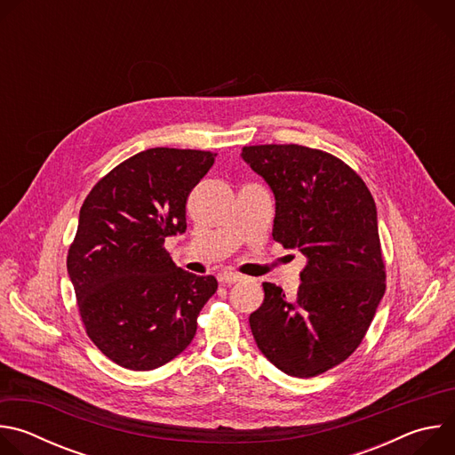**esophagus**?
Returning a JSON list of instances; mask_svg holds the SVG:
<instances>
[{"label":"esophagus","instance_id":"1","mask_svg":"<svg viewBox=\"0 0 455 455\" xmlns=\"http://www.w3.org/2000/svg\"><path fill=\"white\" fill-rule=\"evenodd\" d=\"M220 283L221 284H225V286H230V284H235V283H239V281H243V275H239V274H234V272H223V274H220Z\"/></svg>","mask_w":455,"mask_h":455}]
</instances>
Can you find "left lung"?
Returning <instances> with one entry per match:
<instances>
[{
    "mask_svg": "<svg viewBox=\"0 0 455 455\" xmlns=\"http://www.w3.org/2000/svg\"><path fill=\"white\" fill-rule=\"evenodd\" d=\"M241 156L275 196L274 239L307 259L293 299L263 283L251 335L283 372L322 374L362 344L385 293L374 200L363 180L326 151L267 144L246 146Z\"/></svg>",
    "mask_w": 455,
    "mask_h": 455,
    "instance_id": "1",
    "label": "left lung"
}]
</instances>
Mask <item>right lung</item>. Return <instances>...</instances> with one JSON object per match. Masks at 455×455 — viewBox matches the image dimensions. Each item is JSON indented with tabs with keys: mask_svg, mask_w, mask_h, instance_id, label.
<instances>
[{
	"mask_svg": "<svg viewBox=\"0 0 455 455\" xmlns=\"http://www.w3.org/2000/svg\"><path fill=\"white\" fill-rule=\"evenodd\" d=\"M216 153L153 148L109 171L86 196L67 267L92 342L115 363L151 371L196 335L212 275L178 268L165 237L187 228L190 190Z\"/></svg>",
	"mask_w": 455,
	"mask_h": 455,
	"instance_id": "add662e5",
	"label": "right lung"
}]
</instances>
